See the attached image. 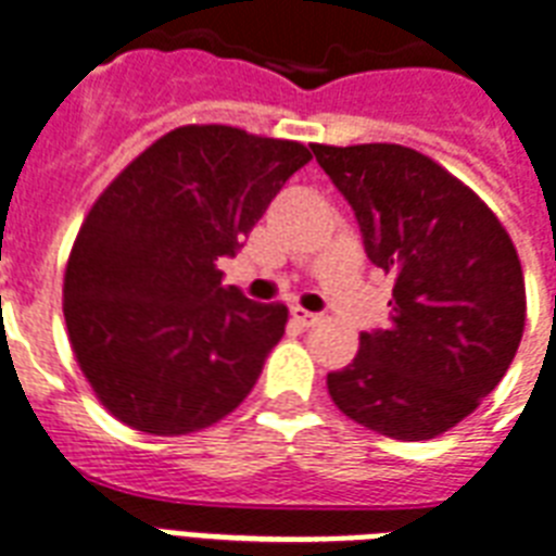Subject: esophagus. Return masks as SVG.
Masks as SVG:
<instances>
[{
	"label": "esophagus",
	"mask_w": 556,
	"mask_h": 556,
	"mask_svg": "<svg viewBox=\"0 0 556 556\" xmlns=\"http://www.w3.org/2000/svg\"><path fill=\"white\" fill-rule=\"evenodd\" d=\"M291 317H294L300 326H317L320 320H324V317L317 315V312H306V308H300V306L291 308Z\"/></svg>",
	"instance_id": "1"
}]
</instances>
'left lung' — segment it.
Instances as JSON below:
<instances>
[{
    "label": "left lung",
    "mask_w": 556,
    "mask_h": 556,
    "mask_svg": "<svg viewBox=\"0 0 556 556\" xmlns=\"http://www.w3.org/2000/svg\"><path fill=\"white\" fill-rule=\"evenodd\" d=\"M353 206L367 260L396 277L388 329L362 332L326 388L358 426L431 440L481 405L525 332L514 241L466 184L414 148L312 146Z\"/></svg>",
    "instance_id": "left-lung-1"
}]
</instances>
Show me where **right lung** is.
Segmentation results:
<instances>
[{
	"label": "right lung",
	"mask_w": 556,
	"mask_h": 556,
	"mask_svg": "<svg viewBox=\"0 0 556 556\" xmlns=\"http://www.w3.org/2000/svg\"><path fill=\"white\" fill-rule=\"evenodd\" d=\"M312 151L227 125L168 130L99 194L72 244L63 317L101 405L177 438L227 417L286 332L282 303L222 286L268 203Z\"/></svg>",
	"instance_id": "add662e5"
}]
</instances>
